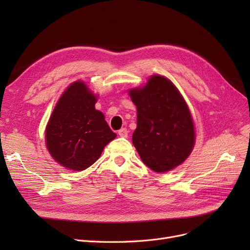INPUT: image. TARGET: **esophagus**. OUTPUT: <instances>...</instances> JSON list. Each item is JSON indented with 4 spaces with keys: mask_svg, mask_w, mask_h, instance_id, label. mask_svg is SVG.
Instances as JSON below:
<instances>
[{
    "mask_svg": "<svg viewBox=\"0 0 250 250\" xmlns=\"http://www.w3.org/2000/svg\"><path fill=\"white\" fill-rule=\"evenodd\" d=\"M118 134L120 135L121 138H127L128 130L126 129V128H121V129L118 131Z\"/></svg>",
    "mask_w": 250,
    "mask_h": 250,
    "instance_id": "34e87169",
    "label": "esophagus"
}]
</instances>
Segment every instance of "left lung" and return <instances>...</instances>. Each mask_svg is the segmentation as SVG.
Here are the masks:
<instances>
[{"mask_svg":"<svg viewBox=\"0 0 250 250\" xmlns=\"http://www.w3.org/2000/svg\"><path fill=\"white\" fill-rule=\"evenodd\" d=\"M128 94L138 110L132 143L143 163L158 173L183 164L193 150L195 128L176 86L166 77L153 75L145 86Z\"/></svg>","mask_w":250,"mask_h":250,"instance_id":"1","label":"left lung"}]
</instances>
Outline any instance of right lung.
Wrapping results in <instances>:
<instances>
[{
	"mask_svg": "<svg viewBox=\"0 0 250 250\" xmlns=\"http://www.w3.org/2000/svg\"><path fill=\"white\" fill-rule=\"evenodd\" d=\"M96 102L85 83L76 81L64 90L50 117L46 145L51 156L66 169H87L117 137L95 108Z\"/></svg>",
	"mask_w": 250,
	"mask_h": 250,
	"instance_id": "add662e5",
	"label": "right lung"
}]
</instances>
